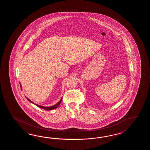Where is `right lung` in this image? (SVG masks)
Returning <instances> with one entry per match:
<instances>
[{
	"label": "right lung",
	"instance_id": "add662e5",
	"mask_svg": "<svg viewBox=\"0 0 150 150\" xmlns=\"http://www.w3.org/2000/svg\"><path fill=\"white\" fill-rule=\"evenodd\" d=\"M26 98V97H25ZM28 100L29 102H31L32 103H33V104H34L36 105H37L38 107H40V108H41L42 109H44L45 110H53V109H54L56 108H57L58 107L59 105L61 104V101H62V98H61V100H60V101H59V102L57 103L56 105H52V106H50V107H44V106H42V105H37V104H35L34 102L30 100H29V99H28L27 98H26Z\"/></svg>",
	"mask_w": 150,
	"mask_h": 150
}]
</instances>
